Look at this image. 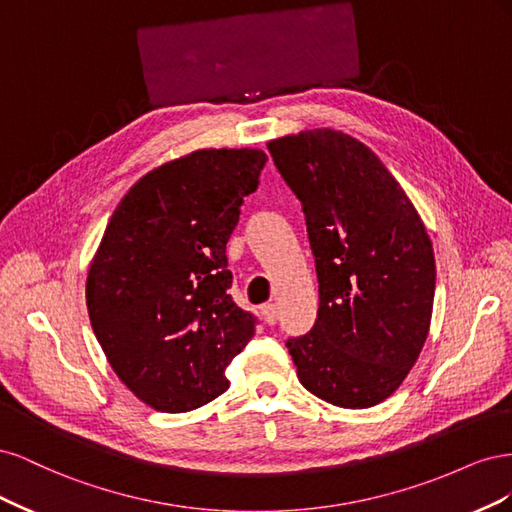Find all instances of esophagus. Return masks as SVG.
Segmentation results:
<instances>
[{
	"label": "esophagus",
	"instance_id": "1",
	"mask_svg": "<svg viewBox=\"0 0 512 512\" xmlns=\"http://www.w3.org/2000/svg\"><path fill=\"white\" fill-rule=\"evenodd\" d=\"M260 312H262V318H265V322H267V324H275V322H277V309H275V305H273V303L262 305V307H260Z\"/></svg>",
	"mask_w": 512,
	"mask_h": 512
}]
</instances>
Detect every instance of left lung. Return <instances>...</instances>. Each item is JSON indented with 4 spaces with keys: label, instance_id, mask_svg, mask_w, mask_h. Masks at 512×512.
Returning <instances> with one entry per match:
<instances>
[{
    "label": "left lung",
    "instance_id": "left-lung-1",
    "mask_svg": "<svg viewBox=\"0 0 512 512\" xmlns=\"http://www.w3.org/2000/svg\"><path fill=\"white\" fill-rule=\"evenodd\" d=\"M273 162L303 203L316 256L314 329L286 342L299 382L339 408H371L406 380L429 335L436 258L412 200L350 134L273 138Z\"/></svg>",
    "mask_w": 512,
    "mask_h": 512
}]
</instances>
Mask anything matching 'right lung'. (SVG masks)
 Returning <instances> with one entry per match:
<instances>
[{
    "label": "right lung",
    "mask_w": 512,
    "mask_h": 512,
    "mask_svg": "<svg viewBox=\"0 0 512 512\" xmlns=\"http://www.w3.org/2000/svg\"><path fill=\"white\" fill-rule=\"evenodd\" d=\"M262 149H198L138 179L108 220L87 275V312L108 363L160 412L228 389L224 369L254 337L232 301L226 243L256 192Z\"/></svg>",
    "instance_id": "add662e5"
}]
</instances>
